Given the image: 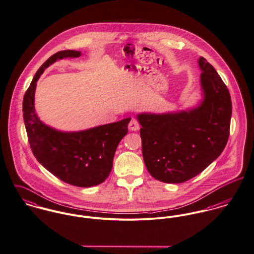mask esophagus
<instances>
[{"mask_svg":"<svg viewBox=\"0 0 254 254\" xmlns=\"http://www.w3.org/2000/svg\"><path fill=\"white\" fill-rule=\"evenodd\" d=\"M139 123H138V121L136 120V119H131V121L129 122V124H128V128L130 129V130H137V129H139Z\"/></svg>","mask_w":254,"mask_h":254,"instance_id":"34e87169","label":"esophagus"}]
</instances>
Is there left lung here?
<instances>
[{"instance_id":"1","label":"left lung","mask_w":254,"mask_h":254,"mask_svg":"<svg viewBox=\"0 0 254 254\" xmlns=\"http://www.w3.org/2000/svg\"><path fill=\"white\" fill-rule=\"evenodd\" d=\"M203 99L178 113L139 114L142 155L149 173L166 183H182L200 173L225 148L230 134V92L214 67L199 57Z\"/></svg>"}]
</instances>
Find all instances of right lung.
Listing matches in <instances>:
<instances>
[{"label": "right lung", "instance_id": "obj_1", "mask_svg": "<svg viewBox=\"0 0 254 254\" xmlns=\"http://www.w3.org/2000/svg\"><path fill=\"white\" fill-rule=\"evenodd\" d=\"M80 56L81 52L61 51L39 68L23 97V119L37 161L65 183L91 187L109 176L116 149L127 133L130 118L82 131L63 132L41 122L34 107L37 81L45 69L58 59Z\"/></svg>", "mask_w": 254, "mask_h": 254}]
</instances>
